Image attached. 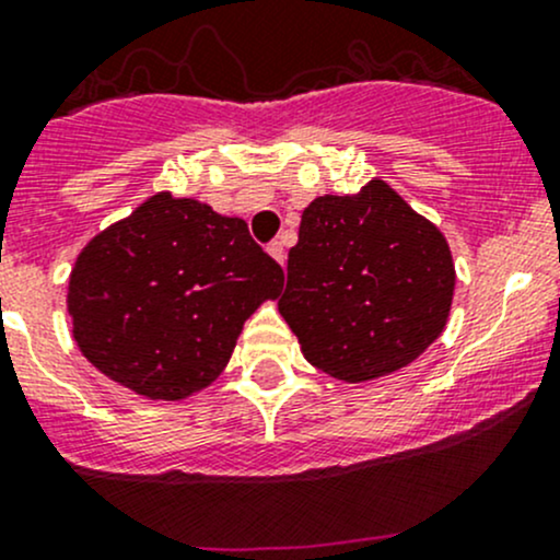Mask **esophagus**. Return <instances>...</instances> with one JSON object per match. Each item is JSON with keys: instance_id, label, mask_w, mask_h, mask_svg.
<instances>
[{"instance_id": "esophagus-1", "label": "esophagus", "mask_w": 560, "mask_h": 560, "mask_svg": "<svg viewBox=\"0 0 560 560\" xmlns=\"http://www.w3.org/2000/svg\"><path fill=\"white\" fill-rule=\"evenodd\" d=\"M269 256L278 264H285V248H282V243H269Z\"/></svg>"}]
</instances>
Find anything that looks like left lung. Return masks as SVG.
Listing matches in <instances>:
<instances>
[{
	"mask_svg": "<svg viewBox=\"0 0 560 560\" xmlns=\"http://www.w3.org/2000/svg\"><path fill=\"white\" fill-rule=\"evenodd\" d=\"M454 285L443 232L371 178L304 208L278 310L315 369L360 384L406 369L443 334Z\"/></svg>",
	"mask_w": 560,
	"mask_h": 560,
	"instance_id": "8db88e82",
	"label": "left lung"
}]
</instances>
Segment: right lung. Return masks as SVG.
Segmentation results:
<instances>
[{
  "instance_id": "obj_1",
  "label": "right lung",
  "mask_w": 560,
  "mask_h": 560,
  "mask_svg": "<svg viewBox=\"0 0 560 560\" xmlns=\"http://www.w3.org/2000/svg\"><path fill=\"white\" fill-rule=\"evenodd\" d=\"M280 288V264L243 219L158 191L80 250L66 310L101 374L141 398L184 400L221 376L243 323Z\"/></svg>"
}]
</instances>
